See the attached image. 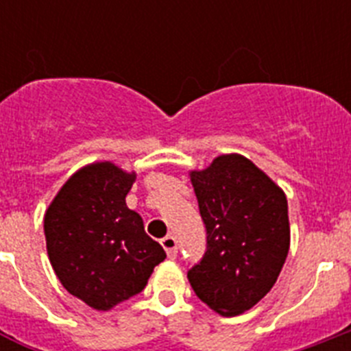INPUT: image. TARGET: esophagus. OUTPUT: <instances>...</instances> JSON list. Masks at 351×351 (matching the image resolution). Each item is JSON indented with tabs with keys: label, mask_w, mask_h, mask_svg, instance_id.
<instances>
[{
	"label": "esophagus",
	"mask_w": 351,
	"mask_h": 351,
	"mask_svg": "<svg viewBox=\"0 0 351 351\" xmlns=\"http://www.w3.org/2000/svg\"><path fill=\"white\" fill-rule=\"evenodd\" d=\"M161 246L167 251L169 258H176L178 256V241L173 235H167V237L161 239Z\"/></svg>",
	"instance_id": "esophagus-1"
}]
</instances>
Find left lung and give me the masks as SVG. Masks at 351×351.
<instances>
[{"instance_id":"left-lung-1","label":"left lung","mask_w":351,"mask_h":351,"mask_svg":"<svg viewBox=\"0 0 351 351\" xmlns=\"http://www.w3.org/2000/svg\"><path fill=\"white\" fill-rule=\"evenodd\" d=\"M191 184L206 225V253L188 271L197 297L223 316L267 295L290 247L287 197L241 154L218 156Z\"/></svg>"}]
</instances>
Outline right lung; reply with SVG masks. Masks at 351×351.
<instances>
[{"mask_svg": "<svg viewBox=\"0 0 351 351\" xmlns=\"http://www.w3.org/2000/svg\"><path fill=\"white\" fill-rule=\"evenodd\" d=\"M135 173L110 161L93 163L64 182L43 219L52 269L71 295L95 309L137 295L163 247L144 230L141 214L126 207Z\"/></svg>", "mask_w": 351, "mask_h": 351, "instance_id": "1", "label": "right lung"}]
</instances>
